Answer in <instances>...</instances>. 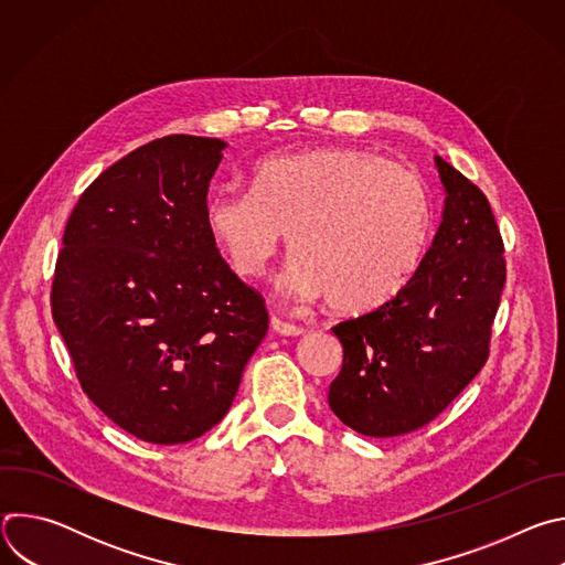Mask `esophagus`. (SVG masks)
I'll return each mask as SVG.
<instances>
[{"instance_id": "esophagus-1", "label": "esophagus", "mask_w": 565, "mask_h": 565, "mask_svg": "<svg viewBox=\"0 0 565 565\" xmlns=\"http://www.w3.org/2000/svg\"><path fill=\"white\" fill-rule=\"evenodd\" d=\"M270 327H273V331L279 333V335H301V333H303L301 327L290 324V321H284V319H279V317H273V319H270Z\"/></svg>"}]
</instances>
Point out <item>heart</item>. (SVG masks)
I'll use <instances>...</instances> for the list:
<instances>
[{
	"mask_svg": "<svg viewBox=\"0 0 565 565\" xmlns=\"http://www.w3.org/2000/svg\"><path fill=\"white\" fill-rule=\"evenodd\" d=\"M205 223L238 277L264 275L284 234L295 257L288 288L327 295L340 312H366L405 288L431 234V199L407 166L362 149L264 158L250 190L225 185Z\"/></svg>",
	"mask_w": 565,
	"mask_h": 565,
	"instance_id": "heart-1",
	"label": "heart"
}]
</instances>
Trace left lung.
<instances>
[{
	"mask_svg": "<svg viewBox=\"0 0 565 565\" xmlns=\"http://www.w3.org/2000/svg\"><path fill=\"white\" fill-rule=\"evenodd\" d=\"M447 199L434 244L393 299L333 333L344 360L329 405L373 438L416 431L438 418L490 358L505 286V248L488 196L436 156Z\"/></svg>",
	"mask_w": 565,
	"mask_h": 565,
	"instance_id": "8db88e82",
	"label": "left lung"
}]
</instances>
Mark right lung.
<instances>
[{"mask_svg":"<svg viewBox=\"0 0 565 565\" xmlns=\"http://www.w3.org/2000/svg\"><path fill=\"white\" fill-rule=\"evenodd\" d=\"M223 149L156 138L105 170L64 227L53 321L89 399L145 443H190L221 423L268 333L264 297L205 223Z\"/></svg>","mask_w":565,"mask_h":565,"instance_id":"1","label":"right lung"}]
</instances>
